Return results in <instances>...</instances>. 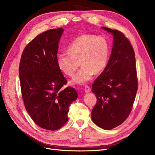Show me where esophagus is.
<instances>
[{
  "label": "esophagus",
  "mask_w": 155,
  "mask_h": 155,
  "mask_svg": "<svg viewBox=\"0 0 155 155\" xmlns=\"http://www.w3.org/2000/svg\"><path fill=\"white\" fill-rule=\"evenodd\" d=\"M91 91V88H90V87H88L87 85H86L85 87V93H88V92H90Z\"/></svg>",
  "instance_id": "1"
}]
</instances>
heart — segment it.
Returning <instances> with one entry per match:
<instances>
[{
	"instance_id": "heart-1",
	"label": "heart",
	"mask_w": 155,
	"mask_h": 155,
	"mask_svg": "<svg viewBox=\"0 0 155 155\" xmlns=\"http://www.w3.org/2000/svg\"><path fill=\"white\" fill-rule=\"evenodd\" d=\"M68 54L59 53L56 61L59 69L68 76H72L78 67L81 66L72 79V82L85 84L93 75L101 72L106 67L110 54L108 40L102 35L83 34L76 37L68 46Z\"/></svg>"
}]
</instances>
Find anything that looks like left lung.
<instances>
[{"instance_id":"left-lung-1","label":"left lung","mask_w":155,"mask_h":155,"mask_svg":"<svg viewBox=\"0 0 155 155\" xmlns=\"http://www.w3.org/2000/svg\"><path fill=\"white\" fill-rule=\"evenodd\" d=\"M102 28L113 35V45L105 68L92 85L97 98L92 120L100 127L110 130L129 116L138 90V79L135 54L130 41L118 30Z\"/></svg>"}]
</instances>
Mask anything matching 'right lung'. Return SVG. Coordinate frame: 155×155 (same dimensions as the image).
Returning <instances> with one entry per match:
<instances>
[{"label": "right lung", "mask_w": 155, "mask_h": 155, "mask_svg": "<svg viewBox=\"0 0 155 155\" xmlns=\"http://www.w3.org/2000/svg\"><path fill=\"white\" fill-rule=\"evenodd\" d=\"M64 30L41 33L23 50L19 64L22 97L28 113L40 127L55 130L68 120L69 107L78 93L59 69L56 56Z\"/></svg>", "instance_id": "add662e5"}]
</instances>
